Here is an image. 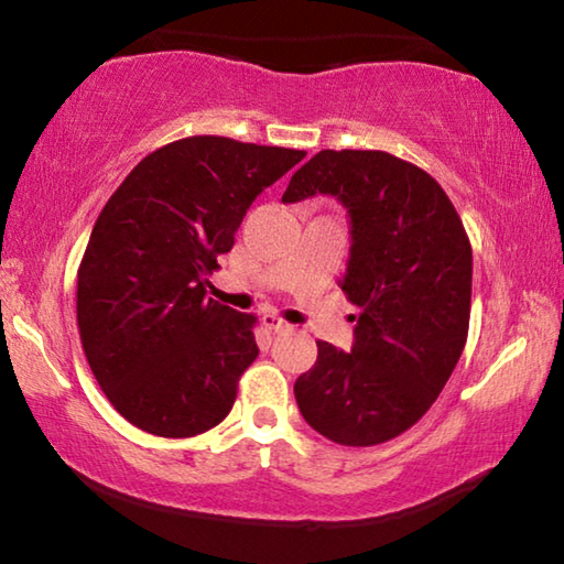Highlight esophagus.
Returning <instances> with one entry per match:
<instances>
[{"label":"esophagus","instance_id":"1","mask_svg":"<svg viewBox=\"0 0 564 564\" xmlns=\"http://www.w3.org/2000/svg\"><path fill=\"white\" fill-rule=\"evenodd\" d=\"M263 326L273 330V333H283V330H291V323L283 321L279 313H263Z\"/></svg>","mask_w":564,"mask_h":564}]
</instances>
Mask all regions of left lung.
Segmentation results:
<instances>
[{
    "mask_svg": "<svg viewBox=\"0 0 564 564\" xmlns=\"http://www.w3.org/2000/svg\"><path fill=\"white\" fill-rule=\"evenodd\" d=\"M330 194L348 208L340 281L358 305L356 343L318 340L293 393L313 431L350 447L405 433L441 395L467 340L473 248L437 181L388 151L323 149L295 171L283 202Z\"/></svg>",
    "mask_w": 564,
    "mask_h": 564,
    "instance_id": "left-lung-1",
    "label": "left lung"
}]
</instances>
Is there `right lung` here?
<instances>
[{"instance_id": "1", "label": "right lung", "mask_w": 564, "mask_h": 564, "mask_svg": "<svg viewBox=\"0 0 564 564\" xmlns=\"http://www.w3.org/2000/svg\"><path fill=\"white\" fill-rule=\"evenodd\" d=\"M305 151L186 137L151 151L113 191L76 273V323L117 413L194 437L231 413L259 356L253 313L206 299L248 206Z\"/></svg>"}]
</instances>
